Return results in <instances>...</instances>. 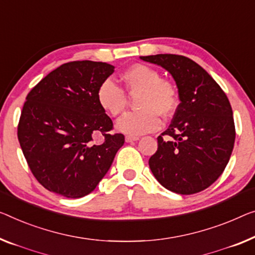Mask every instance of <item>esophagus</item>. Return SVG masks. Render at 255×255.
<instances>
[{
	"mask_svg": "<svg viewBox=\"0 0 255 255\" xmlns=\"http://www.w3.org/2000/svg\"><path fill=\"white\" fill-rule=\"evenodd\" d=\"M137 139H139L138 136H131V135H127L126 136V142H128V143L135 142V140H137Z\"/></svg>",
	"mask_w": 255,
	"mask_h": 255,
	"instance_id": "1",
	"label": "esophagus"
}]
</instances>
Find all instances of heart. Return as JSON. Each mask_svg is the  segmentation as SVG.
Wrapping results in <instances>:
<instances>
[{
	"label": "heart",
	"mask_w": 255,
	"mask_h": 255,
	"mask_svg": "<svg viewBox=\"0 0 255 255\" xmlns=\"http://www.w3.org/2000/svg\"><path fill=\"white\" fill-rule=\"evenodd\" d=\"M161 75L154 67L145 64H134L121 74V79L130 93L140 91L138 105L140 110L131 111L120 118L118 130L137 136L154 131L161 127V116L169 117L176 111L180 103L176 86ZM98 104L111 117H118L127 108L128 98L123 88L108 79L97 90Z\"/></svg>",
	"instance_id": "b5f03b06"
}]
</instances>
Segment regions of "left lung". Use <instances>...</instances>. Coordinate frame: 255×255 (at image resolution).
Returning <instances> with one entry per match:
<instances>
[{
    "instance_id": "8db88e82",
    "label": "left lung",
    "mask_w": 255,
    "mask_h": 255,
    "mask_svg": "<svg viewBox=\"0 0 255 255\" xmlns=\"http://www.w3.org/2000/svg\"><path fill=\"white\" fill-rule=\"evenodd\" d=\"M169 72L178 88L172 124L158 136L149 166L159 183L180 195H192L218 180L229 161L236 129L225 91L203 67L181 55L142 56Z\"/></svg>"
}]
</instances>
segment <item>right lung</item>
Masks as SVG:
<instances>
[{
  "instance_id": "right-lung-1",
  "label": "right lung",
  "mask_w": 255,
  "mask_h": 255,
  "mask_svg": "<svg viewBox=\"0 0 255 255\" xmlns=\"http://www.w3.org/2000/svg\"><path fill=\"white\" fill-rule=\"evenodd\" d=\"M115 72L108 63L75 60L44 77L29 91L18 140L40 184L66 198L94 191L125 143L97 101L101 83Z\"/></svg>"
}]
</instances>
